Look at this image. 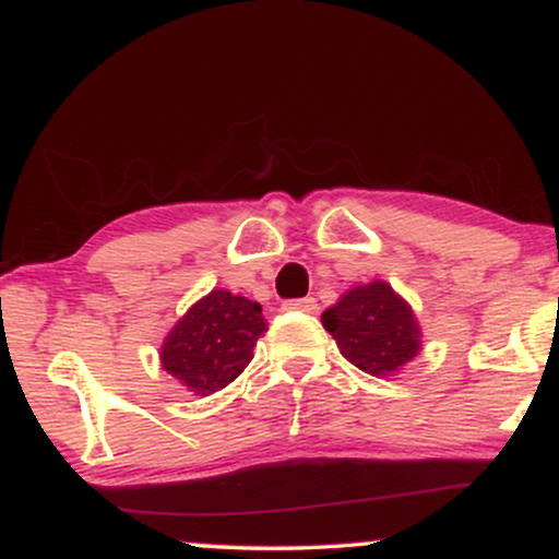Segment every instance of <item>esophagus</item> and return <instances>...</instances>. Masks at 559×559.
<instances>
[{
  "label": "esophagus",
  "instance_id": "obj_1",
  "mask_svg": "<svg viewBox=\"0 0 559 559\" xmlns=\"http://www.w3.org/2000/svg\"><path fill=\"white\" fill-rule=\"evenodd\" d=\"M284 310L286 312H307V316H312V312H318V301H316V297L288 299V301H284Z\"/></svg>",
  "mask_w": 559,
  "mask_h": 559
}]
</instances>
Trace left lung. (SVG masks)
<instances>
[{
  "label": "left lung",
  "instance_id": "obj_1",
  "mask_svg": "<svg viewBox=\"0 0 559 559\" xmlns=\"http://www.w3.org/2000/svg\"><path fill=\"white\" fill-rule=\"evenodd\" d=\"M342 355L370 376H389L420 352V331L407 301L383 281L355 286L323 312Z\"/></svg>",
  "mask_w": 559,
  "mask_h": 559
}]
</instances>
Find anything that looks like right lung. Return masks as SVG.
I'll return each instance as SVG.
<instances>
[{
	"instance_id": "obj_1",
	"label": "right lung",
	"mask_w": 559,
	"mask_h": 559,
	"mask_svg": "<svg viewBox=\"0 0 559 559\" xmlns=\"http://www.w3.org/2000/svg\"><path fill=\"white\" fill-rule=\"evenodd\" d=\"M267 331L258 301L215 288L199 299L163 344V368L197 394L228 386L252 360L258 338Z\"/></svg>"
}]
</instances>
